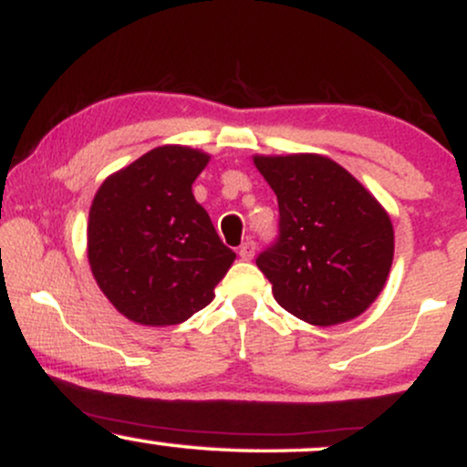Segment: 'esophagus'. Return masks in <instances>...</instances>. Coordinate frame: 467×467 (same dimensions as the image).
<instances>
[{"label":"esophagus","mask_w":467,"mask_h":467,"mask_svg":"<svg viewBox=\"0 0 467 467\" xmlns=\"http://www.w3.org/2000/svg\"><path fill=\"white\" fill-rule=\"evenodd\" d=\"M254 252H256V244L254 241H245V244H241V248H239V256L244 261H250L252 256H254Z\"/></svg>","instance_id":"1"}]
</instances>
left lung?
Segmentation results:
<instances>
[{"label":"left lung","instance_id":"1","mask_svg":"<svg viewBox=\"0 0 467 467\" xmlns=\"http://www.w3.org/2000/svg\"><path fill=\"white\" fill-rule=\"evenodd\" d=\"M254 166L278 202V237L256 256L276 303L318 327L360 316L393 264L387 211L325 155H254Z\"/></svg>","mask_w":467,"mask_h":467}]
</instances>
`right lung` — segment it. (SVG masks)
Listing matches in <instances>:
<instances>
[{"label": "right lung", "mask_w": 467, "mask_h": 467, "mask_svg": "<svg viewBox=\"0 0 467 467\" xmlns=\"http://www.w3.org/2000/svg\"><path fill=\"white\" fill-rule=\"evenodd\" d=\"M211 155L151 149L109 175L89 208L88 259L109 303L133 323L180 325L215 298L234 252L192 197Z\"/></svg>", "instance_id": "1"}]
</instances>
